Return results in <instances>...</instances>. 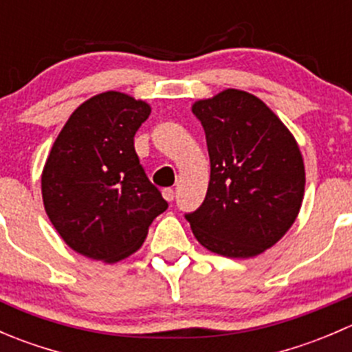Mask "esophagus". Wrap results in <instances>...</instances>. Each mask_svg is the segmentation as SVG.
Instances as JSON below:
<instances>
[{
  "mask_svg": "<svg viewBox=\"0 0 352 352\" xmlns=\"http://www.w3.org/2000/svg\"><path fill=\"white\" fill-rule=\"evenodd\" d=\"M163 197H165V201L172 202L173 197H175V192H173V189H163Z\"/></svg>",
  "mask_w": 352,
  "mask_h": 352,
  "instance_id": "obj_1",
  "label": "esophagus"
}]
</instances>
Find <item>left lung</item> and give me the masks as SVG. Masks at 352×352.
<instances>
[{
  "label": "left lung",
  "instance_id": "obj_1",
  "mask_svg": "<svg viewBox=\"0 0 352 352\" xmlns=\"http://www.w3.org/2000/svg\"><path fill=\"white\" fill-rule=\"evenodd\" d=\"M192 112L204 127L211 179L187 221L208 250L255 257L279 242L300 212L305 165L296 140L261 98L235 88L196 102Z\"/></svg>",
  "mask_w": 352,
  "mask_h": 352
}]
</instances>
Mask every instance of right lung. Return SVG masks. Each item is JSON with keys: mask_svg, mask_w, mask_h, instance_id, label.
<instances>
[{"mask_svg": "<svg viewBox=\"0 0 352 352\" xmlns=\"http://www.w3.org/2000/svg\"><path fill=\"white\" fill-rule=\"evenodd\" d=\"M150 112L146 102L105 91L74 110L52 144L42 172L45 212L85 257L109 264L129 257L168 208L134 150Z\"/></svg>", "mask_w": 352, "mask_h": 352, "instance_id": "add662e5", "label": "right lung"}]
</instances>
